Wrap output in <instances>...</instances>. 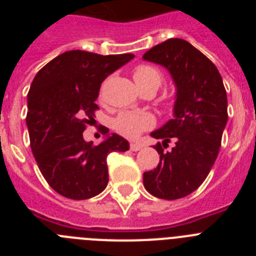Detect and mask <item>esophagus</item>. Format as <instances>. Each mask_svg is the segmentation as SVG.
Listing matches in <instances>:
<instances>
[{"instance_id":"esophagus-1","label":"esophagus","mask_w":256,"mask_h":256,"mask_svg":"<svg viewBox=\"0 0 256 256\" xmlns=\"http://www.w3.org/2000/svg\"><path fill=\"white\" fill-rule=\"evenodd\" d=\"M130 148V150H132V151H138V150H141L142 148H144V144H140V142H132Z\"/></svg>"}]
</instances>
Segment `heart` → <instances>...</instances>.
I'll list each match as a JSON object with an SVG mask.
<instances>
[{"label":"heart","mask_w":256,"mask_h":256,"mask_svg":"<svg viewBox=\"0 0 256 256\" xmlns=\"http://www.w3.org/2000/svg\"><path fill=\"white\" fill-rule=\"evenodd\" d=\"M133 79L142 92L146 90L158 91L162 83V74L158 68L152 66V65L141 64L133 70ZM101 96H102V90L100 92V97ZM154 124H155V119L148 112H124L115 118L112 126L124 137L136 138L144 130L151 128Z\"/></svg>","instance_id":"obj_1"}]
</instances>
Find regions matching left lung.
Listing matches in <instances>:
<instances>
[{
	"instance_id": "left-lung-1",
	"label": "left lung",
	"mask_w": 256,
	"mask_h": 256,
	"mask_svg": "<svg viewBox=\"0 0 256 256\" xmlns=\"http://www.w3.org/2000/svg\"><path fill=\"white\" fill-rule=\"evenodd\" d=\"M144 60L164 66L177 87L173 119L151 133L160 162L144 173V186L155 198L177 200L198 190L216 160L228 120L227 94L218 69L180 38L156 44ZM170 142L169 152L164 148Z\"/></svg>"
}]
</instances>
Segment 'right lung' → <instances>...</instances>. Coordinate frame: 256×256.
Here are the masks:
<instances>
[{
  "label": "right lung",
  "mask_w": 256,
  "mask_h": 256,
  "mask_svg": "<svg viewBox=\"0 0 256 256\" xmlns=\"http://www.w3.org/2000/svg\"><path fill=\"white\" fill-rule=\"evenodd\" d=\"M134 58L73 50L58 55L34 76L28 92L26 126L38 168L58 194L73 200L98 195L108 182L106 158L130 150L126 140L108 134L100 144L83 138L98 106L101 83Z\"/></svg>",
  "instance_id": "add662e5"
}]
</instances>
